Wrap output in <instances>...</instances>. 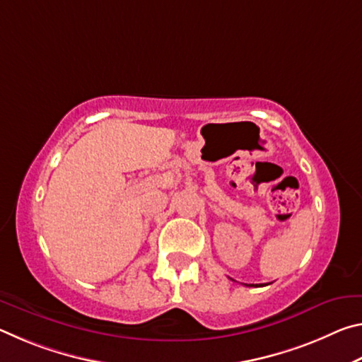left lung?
<instances>
[{
  "label": "left lung",
  "instance_id": "8db88e82",
  "mask_svg": "<svg viewBox=\"0 0 362 362\" xmlns=\"http://www.w3.org/2000/svg\"><path fill=\"white\" fill-rule=\"evenodd\" d=\"M247 286V284H246ZM250 286H254V284H250ZM259 286H263V284H259ZM255 287H257V284H255Z\"/></svg>",
  "mask_w": 362,
  "mask_h": 362
}]
</instances>
